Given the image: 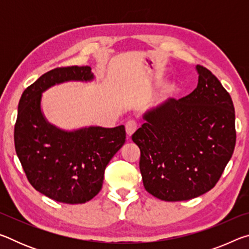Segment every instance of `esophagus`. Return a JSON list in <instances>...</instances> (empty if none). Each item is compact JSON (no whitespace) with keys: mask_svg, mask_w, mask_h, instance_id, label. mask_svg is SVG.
I'll use <instances>...</instances> for the list:
<instances>
[{"mask_svg":"<svg viewBox=\"0 0 249 249\" xmlns=\"http://www.w3.org/2000/svg\"><path fill=\"white\" fill-rule=\"evenodd\" d=\"M125 128H126V133H127L128 136H130L135 130L137 129V123L135 120H128L125 124Z\"/></svg>","mask_w":249,"mask_h":249,"instance_id":"34e87169","label":"esophagus"}]
</instances>
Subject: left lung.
<instances>
[{
  "label": "left lung",
  "mask_w": 249,
  "mask_h": 249,
  "mask_svg": "<svg viewBox=\"0 0 249 249\" xmlns=\"http://www.w3.org/2000/svg\"><path fill=\"white\" fill-rule=\"evenodd\" d=\"M190 94L145 113L132 135L141 149L147 192L160 200L185 201L204 195L220 180L236 142L235 109L229 92L205 67Z\"/></svg>",
  "instance_id": "left-lung-1"
}]
</instances>
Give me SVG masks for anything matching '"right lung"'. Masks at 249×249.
I'll return each mask as SVG.
<instances>
[{
  "mask_svg": "<svg viewBox=\"0 0 249 249\" xmlns=\"http://www.w3.org/2000/svg\"><path fill=\"white\" fill-rule=\"evenodd\" d=\"M92 79L89 66L54 68L27 87L18 103L14 144L25 175L37 191L61 203L93 199L102 189L107 163L125 142L123 125L64 132L46 122L40 111L46 89L69 80Z\"/></svg>",
  "mask_w": 249,
  "mask_h": 249,
  "instance_id": "right-lung-1",
  "label": "right lung"
}]
</instances>
